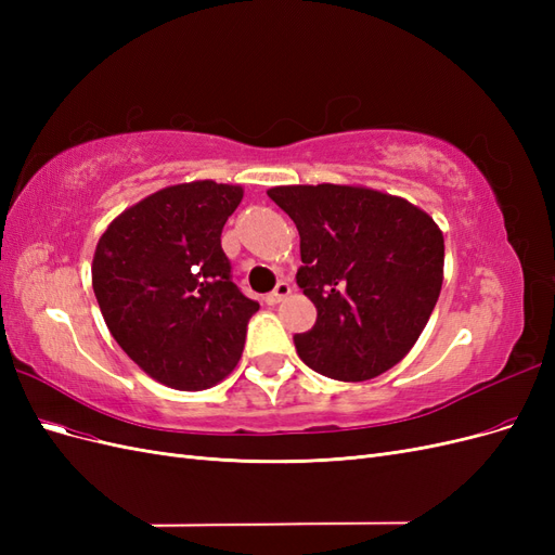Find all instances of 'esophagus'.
<instances>
[{"instance_id": "34e87169", "label": "esophagus", "mask_w": 555, "mask_h": 555, "mask_svg": "<svg viewBox=\"0 0 555 555\" xmlns=\"http://www.w3.org/2000/svg\"><path fill=\"white\" fill-rule=\"evenodd\" d=\"M289 294H292V284L289 282H278V287L266 296V304L268 306H278L280 300H284Z\"/></svg>"}]
</instances>
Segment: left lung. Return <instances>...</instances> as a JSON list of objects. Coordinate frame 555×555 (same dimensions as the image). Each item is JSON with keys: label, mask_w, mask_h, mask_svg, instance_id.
Segmentation results:
<instances>
[{"label": "left lung", "mask_w": 555, "mask_h": 555, "mask_svg": "<svg viewBox=\"0 0 555 555\" xmlns=\"http://www.w3.org/2000/svg\"><path fill=\"white\" fill-rule=\"evenodd\" d=\"M300 236L296 282L317 308L298 357L319 375L365 382L389 371L426 328L444 280V236L410 201L359 184L268 190Z\"/></svg>", "instance_id": "obj_1"}]
</instances>
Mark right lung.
<instances>
[{"instance_id": "add662e5", "label": "right lung", "mask_w": 555, "mask_h": 555, "mask_svg": "<svg viewBox=\"0 0 555 555\" xmlns=\"http://www.w3.org/2000/svg\"><path fill=\"white\" fill-rule=\"evenodd\" d=\"M241 198V184H171L117 215L96 243L92 289L111 335L171 389H210L241 361L259 304L231 282L220 241Z\"/></svg>"}]
</instances>
